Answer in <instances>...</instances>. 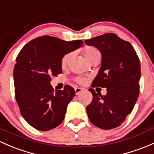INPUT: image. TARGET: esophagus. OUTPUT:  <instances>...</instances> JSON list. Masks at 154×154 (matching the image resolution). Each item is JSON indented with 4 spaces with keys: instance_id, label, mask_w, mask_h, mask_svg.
Returning a JSON list of instances; mask_svg holds the SVG:
<instances>
[{
    "instance_id": "obj_1",
    "label": "esophagus",
    "mask_w": 154,
    "mask_h": 154,
    "mask_svg": "<svg viewBox=\"0 0 154 154\" xmlns=\"http://www.w3.org/2000/svg\"><path fill=\"white\" fill-rule=\"evenodd\" d=\"M74 90H75L76 94H77V95H78V94H80V93L82 92V91H83L84 90H85V89L82 88H76L74 89Z\"/></svg>"
}]
</instances>
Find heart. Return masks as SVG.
<instances>
[{"label":"heart","instance_id":"1","mask_svg":"<svg viewBox=\"0 0 154 154\" xmlns=\"http://www.w3.org/2000/svg\"><path fill=\"white\" fill-rule=\"evenodd\" d=\"M83 54H84V56L85 57L86 60L88 61H91L92 60L95 59L96 58H100L101 57V52L99 51L98 49L95 48L94 47H87L84 49L83 50ZM70 55L71 54H66L63 57L61 60V64L63 66H64L66 65V63H68V60L69 58H70ZM85 78L84 77H78L77 78V81L79 82H85Z\"/></svg>","mask_w":154,"mask_h":154}]
</instances>
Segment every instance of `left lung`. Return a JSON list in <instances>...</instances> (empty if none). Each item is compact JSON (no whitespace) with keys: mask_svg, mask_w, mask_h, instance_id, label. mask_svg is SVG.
I'll list each match as a JSON object with an SVG mask.
<instances>
[{"mask_svg":"<svg viewBox=\"0 0 154 154\" xmlns=\"http://www.w3.org/2000/svg\"><path fill=\"white\" fill-rule=\"evenodd\" d=\"M102 54V63L91 87L107 88V94L93 88L92 102L86 110L94 126L102 129L118 127L130 114L139 96L140 62L134 47L115 33H106L85 40Z\"/></svg>","mask_w":154,"mask_h":154,"instance_id":"left-lung-1","label":"left lung"}]
</instances>
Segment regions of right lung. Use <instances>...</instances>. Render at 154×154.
<instances>
[{"mask_svg": "<svg viewBox=\"0 0 154 154\" xmlns=\"http://www.w3.org/2000/svg\"><path fill=\"white\" fill-rule=\"evenodd\" d=\"M82 44L47 36L31 40L20 50L13 72L15 97L22 116L35 129L48 131L63 122L75 91L66 85L55 92L51 76L61 73L63 57Z\"/></svg>", "mask_w": 154, "mask_h": 154, "instance_id": "right-lung-1", "label": "right lung"}]
</instances>
